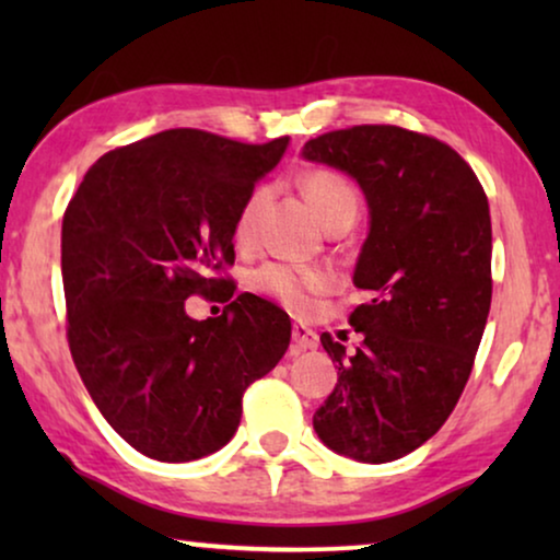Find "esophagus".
I'll use <instances>...</instances> for the list:
<instances>
[{
    "instance_id": "34e87169",
    "label": "esophagus",
    "mask_w": 560,
    "mask_h": 560,
    "mask_svg": "<svg viewBox=\"0 0 560 560\" xmlns=\"http://www.w3.org/2000/svg\"><path fill=\"white\" fill-rule=\"evenodd\" d=\"M318 347V334L313 328L295 324L293 326V351H308Z\"/></svg>"
}]
</instances>
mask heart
Masks as SVG:
<instances>
[{
  "label": "heart",
  "mask_w": 560,
  "mask_h": 560,
  "mask_svg": "<svg viewBox=\"0 0 560 560\" xmlns=\"http://www.w3.org/2000/svg\"><path fill=\"white\" fill-rule=\"evenodd\" d=\"M301 188L324 226L343 217L357 219L359 194L341 173L324 171V167H320V171H311L303 175ZM267 194H270L267 186L252 188L249 196L244 198V203L240 206V213H236L234 219V240L240 244H247L252 240V234H255L257 213L265 206ZM252 282H255L259 293L275 298L280 305H285L288 311L295 313L311 311L313 295L328 290V278L324 272L290 265L259 267Z\"/></svg>",
  "instance_id": "b5f03b06"
}]
</instances>
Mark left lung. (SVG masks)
I'll return each mask as SVG.
<instances>
[{
    "label": "left lung",
    "instance_id": "left-lung-1",
    "mask_svg": "<svg viewBox=\"0 0 560 560\" xmlns=\"http://www.w3.org/2000/svg\"><path fill=\"white\" fill-rule=\"evenodd\" d=\"M303 155L362 186L372 226L354 270L370 301L351 311L362 343L320 334L339 364L313 416L318 439L357 462H395L431 439L462 397L492 303V219L469 163L431 135L357 125Z\"/></svg>",
    "mask_w": 560,
    "mask_h": 560
}]
</instances>
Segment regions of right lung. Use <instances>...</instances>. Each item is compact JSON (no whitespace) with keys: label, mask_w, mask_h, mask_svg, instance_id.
<instances>
[{"label":"right lung","mask_w":560,"mask_h":560,"mask_svg":"<svg viewBox=\"0 0 560 560\" xmlns=\"http://www.w3.org/2000/svg\"><path fill=\"white\" fill-rule=\"evenodd\" d=\"M288 137L249 144L165 129L83 175L60 232L66 336L91 400L140 454L194 462L226 446L252 382L280 362L290 318L234 298V219ZM226 302L194 322L188 296Z\"/></svg>","instance_id":"obj_1"}]
</instances>
